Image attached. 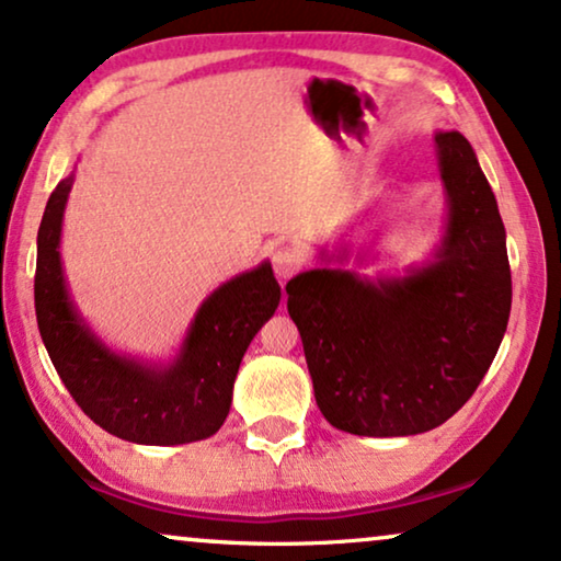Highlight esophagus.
<instances>
[{
  "mask_svg": "<svg viewBox=\"0 0 561 561\" xmlns=\"http://www.w3.org/2000/svg\"><path fill=\"white\" fill-rule=\"evenodd\" d=\"M298 265H301V254H298L294 247H278V250L273 252V271L278 275L280 283H286L290 275L298 271Z\"/></svg>",
  "mask_w": 561,
  "mask_h": 561,
  "instance_id": "1",
  "label": "esophagus"
}]
</instances>
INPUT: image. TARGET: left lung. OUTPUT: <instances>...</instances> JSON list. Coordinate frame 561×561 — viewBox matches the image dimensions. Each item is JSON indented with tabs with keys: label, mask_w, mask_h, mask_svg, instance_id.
I'll list each match as a JSON object with an SVG mask.
<instances>
[{
	"label": "left lung",
	"mask_w": 561,
	"mask_h": 561,
	"mask_svg": "<svg viewBox=\"0 0 561 561\" xmlns=\"http://www.w3.org/2000/svg\"><path fill=\"white\" fill-rule=\"evenodd\" d=\"M433 147L446 221L427 260L368 278L332 265L353 254L337 242L286 286L317 407L343 433L404 438L443 425L474 394L507 330L513 283L497 201L458 130H435Z\"/></svg>",
	"instance_id": "left-lung-1"
}]
</instances>
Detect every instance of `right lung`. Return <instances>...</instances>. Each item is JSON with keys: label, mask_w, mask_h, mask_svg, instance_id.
Masks as SVG:
<instances>
[{"label": "right lung", "mask_w": 561, "mask_h": 561, "mask_svg": "<svg viewBox=\"0 0 561 561\" xmlns=\"http://www.w3.org/2000/svg\"><path fill=\"white\" fill-rule=\"evenodd\" d=\"M71 185L75 174L50 193L35 265V317L64 387L115 438L141 446L210 438L229 414L247 347L280 304L271 263L263 260L203 298L170 360L113 351L77 309L64 273L61 227Z\"/></svg>", "instance_id": "add662e5"}]
</instances>
